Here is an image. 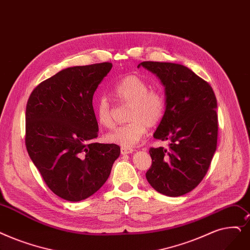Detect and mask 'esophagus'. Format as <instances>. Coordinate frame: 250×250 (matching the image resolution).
Wrapping results in <instances>:
<instances>
[{
	"label": "esophagus",
	"mask_w": 250,
	"mask_h": 250,
	"mask_svg": "<svg viewBox=\"0 0 250 250\" xmlns=\"http://www.w3.org/2000/svg\"><path fill=\"white\" fill-rule=\"evenodd\" d=\"M134 150L131 149V148H126V147H122L121 148V153L123 155H126V154H129V153H133Z\"/></svg>",
	"instance_id": "esophagus-1"
}]
</instances>
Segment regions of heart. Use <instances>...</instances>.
I'll list each match as a JSON object with an SVG mask.
<instances>
[{
	"label": "heart",
	"mask_w": 250,
	"mask_h": 250,
	"mask_svg": "<svg viewBox=\"0 0 250 250\" xmlns=\"http://www.w3.org/2000/svg\"><path fill=\"white\" fill-rule=\"evenodd\" d=\"M116 98L131 104L127 125L117 126L105 137L107 142L123 147H132L147 134V127L159 124L166 110L165 97L157 90H150V84L135 74H129L119 80L112 89ZM96 117L98 123L110 127L113 125L109 101L101 97L96 104Z\"/></svg>",
	"instance_id": "1"
}]
</instances>
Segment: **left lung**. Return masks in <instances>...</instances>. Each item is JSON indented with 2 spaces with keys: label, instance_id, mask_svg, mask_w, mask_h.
<instances>
[{
  "label": "left lung",
  "instance_id": "8db88e82",
  "mask_svg": "<svg viewBox=\"0 0 250 250\" xmlns=\"http://www.w3.org/2000/svg\"><path fill=\"white\" fill-rule=\"evenodd\" d=\"M165 86L166 111L153 135L168 147L150 148L148 183L157 192L178 197L192 191L208 170L216 150V98L208 83L184 65L145 61Z\"/></svg>",
  "mask_w": 250,
  "mask_h": 250
}]
</instances>
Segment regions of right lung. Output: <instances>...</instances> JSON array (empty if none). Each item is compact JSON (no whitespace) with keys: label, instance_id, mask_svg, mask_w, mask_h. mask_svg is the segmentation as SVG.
Listing matches in <instances>:
<instances>
[{"label":"right lung","instance_id":"obj_1","mask_svg":"<svg viewBox=\"0 0 250 250\" xmlns=\"http://www.w3.org/2000/svg\"><path fill=\"white\" fill-rule=\"evenodd\" d=\"M112 63L65 68L41 83L26 104L25 145L47 186L78 202L98 191L121 154L115 144L94 143L98 123L93 96Z\"/></svg>","mask_w":250,"mask_h":250}]
</instances>
